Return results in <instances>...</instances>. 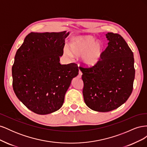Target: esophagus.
<instances>
[{
    "mask_svg": "<svg viewBox=\"0 0 147 147\" xmlns=\"http://www.w3.org/2000/svg\"><path fill=\"white\" fill-rule=\"evenodd\" d=\"M82 73L81 71L79 70V72H78V77H79V78H81V77H82Z\"/></svg>",
    "mask_w": 147,
    "mask_h": 147,
    "instance_id": "34e87169",
    "label": "esophagus"
}]
</instances>
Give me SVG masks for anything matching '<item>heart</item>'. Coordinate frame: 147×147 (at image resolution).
Masks as SVG:
<instances>
[{
  "instance_id": "obj_1",
  "label": "heart",
  "mask_w": 147,
  "mask_h": 147,
  "mask_svg": "<svg viewBox=\"0 0 147 147\" xmlns=\"http://www.w3.org/2000/svg\"><path fill=\"white\" fill-rule=\"evenodd\" d=\"M69 50L65 49L64 55L82 57L84 65L95 66L102 61L104 53V44L91 35H80L73 38L69 43Z\"/></svg>"
}]
</instances>
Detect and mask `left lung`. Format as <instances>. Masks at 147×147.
Segmentation results:
<instances>
[{
	"mask_svg": "<svg viewBox=\"0 0 147 147\" xmlns=\"http://www.w3.org/2000/svg\"><path fill=\"white\" fill-rule=\"evenodd\" d=\"M109 41L100 63L80 69L84 83L83 94L89 108L100 112L118 108L131 96L135 78L134 55L118 34H105Z\"/></svg>",
	"mask_w": 147,
	"mask_h": 147,
	"instance_id": "obj_1",
	"label": "left lung"
}]
</instances>
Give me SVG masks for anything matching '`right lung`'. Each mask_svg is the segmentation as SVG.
Instances as JSON below:
<instances>
[{"mask_svg": "<svg viewBox=\"0 0 147 147\" xmlns=\"http://www.w3.org/2000/svg\"><path fill=\"white\" fill-rule=\"evenodd\" d=\"M69 32H30L17 50L12 66L13 88L26 107L38 115L58 110L72 80L78 74L76 64L61 65L65 38Z\"/></svg>", "mask_w": 147, "mask_h": 147, "instance_id": "obj_1", "label": "right lung"}]
</instances>
